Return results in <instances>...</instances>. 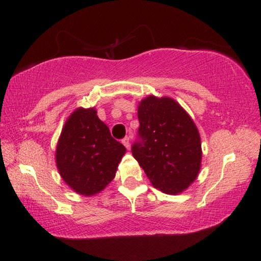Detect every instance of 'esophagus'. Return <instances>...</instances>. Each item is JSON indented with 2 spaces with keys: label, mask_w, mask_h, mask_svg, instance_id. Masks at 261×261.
Here are the masks:
<instances>
[{
  "label": "esophagus",
  "mask_w": 261,
  "mask_h": 261,
  "mask_svg": "<svg viewBox=\"0 0 261 261\" xmlns=\"http://www.w3.org/2000/svg\"><path fill=\"white\" fill-rule=\"evenodd\" d=\"M122 143H123V145H124V146H125L127 149L130 148V139H129V137H125V138L122 140Z\"/></svg>",
  "instance_id": "esophagus-1"
}]
</instances>
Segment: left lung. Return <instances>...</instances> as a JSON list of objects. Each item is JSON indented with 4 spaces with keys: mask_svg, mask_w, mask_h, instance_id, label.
<instances>
[{
    "mask_svg": "<svg viewBox=\"0 0 261 261\" xmlns=\"http://www.w3.org/2000/svg\"><path fill=\"white\" fill-rule=\"evenodd\" d=\"M139 141L132 145L155 189L167 194L185 191L201 167L200 135L190 115L169 96L149 95L138 106Z\"/></svg>",
    "mask_w": 261,
    "mask_h": 261,
    "instance_id": "left-lung-1",
    "label": "left lung"
}]
</instances>
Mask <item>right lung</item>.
I'll list each match as a JSON object with an SVG mask.
<instances>
[{"instance_id":"1","label":"right lung","mask_w":261,"mask_h":261,"mask_svg":"<svg viewBox=\"0 0 261 261\" xmlns=\"http://www.w3.org/2000/svg\"><path fill=\"white\" fill-rule=\"evenodd\" d=\"M125 151L98 117L95 108L79 107L62 129L55 152L56 167L70 189L91 197L114 179Z\"/></svg>"}]
</instances>
